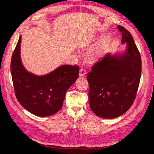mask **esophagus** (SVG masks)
Returning <instances> with one entry per match:
<instances>
[{"instance_id": "obj_1", "label": "esophagus", "mask_w": 154, "mask_h": 154, "mask_svg": "<svg viewBox=\"0 0 154 154\" xmlns=\"http://www.w3.org/2000/svg\"><path fill=\"white\" fill-rule=\"evenodd\" d=\"M86 74V71L84 68H81L80 70V76H83Z\"/></svg>"}]
</instances>
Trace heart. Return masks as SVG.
Wrapping results in <instances>:
<instances>
[{"label":"heart","mask_w":154,"mask_h":154,"mask_svg":"<svg viewBox=\"0 0 154 154\" xmlns=\"http://www.w3.org/2000/svg\"><path fill=\"white\" fill-rule=\"evenodd\" d=\"M110 41V38L109 36H104L100 39L98 42V43L97 44L96 48L93 50L92 53L91 54V56L92 57H97L101 54L105 48L106 47L107 45L109 44Z\"/></svg>","instance_id":"1"}]
</instances>
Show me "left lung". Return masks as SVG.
I'll use <instances>...</instances> for the list:
<instances>
[{"instance_id":"obj_1","label":"left lung","mask_w":154,"mask_h":154,"mask_svg":"<svg viewBox=\"0 0 154 154\" xmlns=\"http://www.w3.org/2000/svg\"><path fill=\"white\" fill-rule=\"evenodd\" d=\"M122 32V44L127 43L123 54L105 57L94 64L87 74L88 101L96 115L113 119L123 115L136 99L141 74V58L130 32L118 26Z\"/></svg>"}]
</instances>
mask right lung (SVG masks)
I'll return each instance as SVG.
<instances>
[{"label": "right lung", "mask_w": 154, "mask_h": 154, "mask_svg": "<svg viewBox=\"0 0 154 154\" xmlns=\"http://www.w3.org/2000/svg\"><path fill=\"white\" fill-rule=\"evenodd\" d=\"M20 36L11 61V73L17 99L25 109L40 117L53 115L62 108L69 88L78 78V66L64 65L44 76L27 71L20 58Z\"/></svg>", "instance_id": "1"}]
</instances>
